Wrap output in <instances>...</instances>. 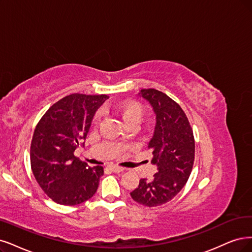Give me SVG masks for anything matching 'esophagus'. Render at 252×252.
Listing matches in <instances>:
<instances>
[{"label":"esophagus","instance_id":"34e87169","mask_svg":"<svg viewBox=\"0 0 252 252\" xmlns=\"http://www.w3.org/2000/svg\"><path fill=\"white\" fill-rule=\"evenodd\" d=\"M108 167H109V169L112 170L113 172H121V171L125 170L124 167L116 166V165H110V166H108Z\"/></svg>","mask_w":252,"mask_h":252}]
</instances>
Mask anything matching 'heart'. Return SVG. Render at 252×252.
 <instances>
[{"label": "heart", "mask_w": 252, "mask_h": 252, "mask_svg": "<svg viewBox=\"0 0 252 252\" xmlns=\"http://www.w3.org/2000/svg\"><path fill=\"white\" fill-rule=\"evenodd\" d=\"M118 113L123 117L125 123L128 125H139L144 116V108L141 104L134 100H127L119 105L117 108ZM99 112L93 117V123H97L99 120Z\"/></svg>", "instance_id": "heart-1"}]
</instances>
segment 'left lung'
Wrapping results in <instances>:
<instances>
[{"instance_id": "8db88e82", "label": "left lung", "mask_w": 252, "mask_h": 252, "mask_svg": "<svg viewBox=\"0 0 252 252\" xmlns=\"http://www.w3.org/2000/svg\"><path fill=\"white\" fill-rule=\"evenodd\" d=\"M139 94L150 102L156 114L148 148L158 172L152 180L141 179L131 196L151 208L170 201L184 188L193 168L195 141L189 120L178 102L153 88L141 89Z\"/></svg>"}]
</instances>
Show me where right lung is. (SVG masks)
<instances>
[{
  "label": "right lung",
  "instance_id": "obj_1",
  "mask_svg": "<svg viewBox=\"0 0 252 252\" xmlns=\"http://www.w3.org/2000/svg\"><path fill=\"white\" fill-rule=\"evenodd\" d=\"M107 98L106 94L73 93L55 102L37 124L31 168L40 188L55 202L76 206L95 194L104 168L88 166L73 153L86 139L93 116Z\"/></svg>",
  "mask_w": 252,
  "mask_h": 252
}]
</instances>
